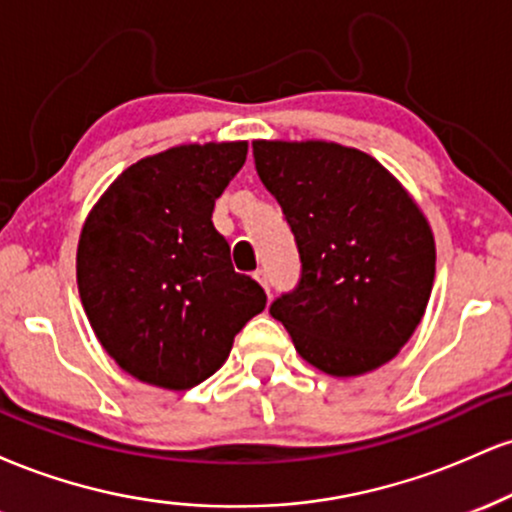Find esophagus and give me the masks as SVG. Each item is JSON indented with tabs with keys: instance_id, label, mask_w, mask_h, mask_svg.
Returning a JSON list of instances; mask_svg holds the SVG:
<instances>
[{
	"instance_id": "obj_1",
	"label": "esophagus",
	"mask_w": 512,
	"mask_h": 512,
	"mask_svg": "<svg viewBox=\"0 0 512 512\" xmlns=\"http://www.w3.org/2000/svg\"><path fill=\"white\" fill-rule=\"evenodd\" d=\"M255 279L260 281L262 289L269 293V276H267V269H257V272H255Z\"/></svg>"
}]
</instances>
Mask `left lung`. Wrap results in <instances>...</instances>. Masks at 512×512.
<instances>
[{
    "mask_svg": "<svg viewBox=\"0 0 512 512\" xmlns=\"http://www.w3.org/2000/svg\"><path fill=\"white\" fill-rule=\"evenodd\" d=\"M255 168L301 257L269 313L330 375H361L407 344L424 317L436 245L414 199L375 158L327 142H255Z\"/></svg>",
    "mask_w": 512,
    "mask_h": 512,
    "instance_id": "obj_1",
    "label": "left lung"
}]
</instances>
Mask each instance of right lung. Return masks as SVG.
<instances>
[{"instance_id":"right-lung-1","label":"right lung","mask_w":512,"mask_h":512,"mask_svg":"<svg viewBox=\"0 0 512 512\" xmlns=\"http://www.w3.org/2000/svg\"><path fill=\"white\" fill-rule=\"evenodd\" d=\"M248 144H187L142 158L84 223L76 281L93 332L117 366L168 390L221 368L267 293L238 274L211 221Z\"/></svg>"}]
</instances>
